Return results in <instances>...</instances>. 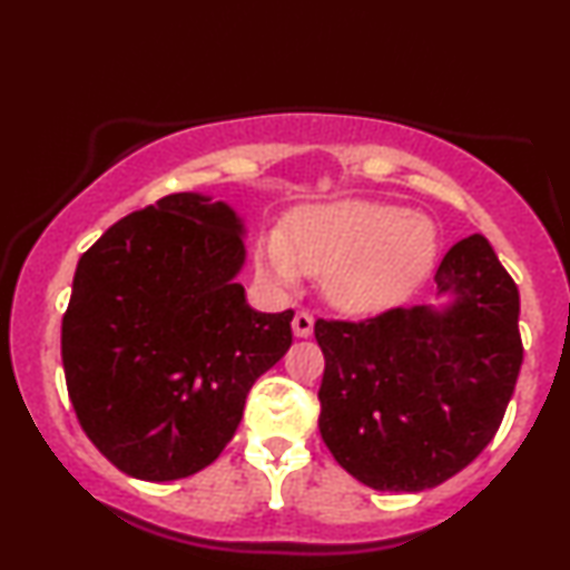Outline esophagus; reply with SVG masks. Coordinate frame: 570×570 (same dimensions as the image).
Returning <instances> with one entry per match:
<instances>
[{"label":"esophagus","instance_id":"34e87169","mask_svg":"<svg viewBox=\"0 0 570 570\" xmlns=\"http://www.w3.org/2000/svg\"><path fill=\"white\" fill-rule=\"evenodd\" d=\"M293 334H295V337H301V340H306V337H311V334H314V316H311L308 311H298V314H295Z\"/></svg>","mask_w":570,"mask_h":570}]
</instances>
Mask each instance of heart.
Segmentation results:
<instances>
[{"instance_id":"obj_1","label":"heart","mask_w":570,"mask_h":570,"mask_svg":"<svg viewBox=\"0 0 570 570\" xmlns=\"http://www.w3.org/2000/svg\"><path fill=\"white\" fill-rule=\"evenodd\" d=\"M435 256L439 233L428 217L355 199L303 209L283 236H267L256 267L277 287H293L298 269L324 277L334 306L373 314L407 298L431 275Z\"/></svg>"}]
</instances>
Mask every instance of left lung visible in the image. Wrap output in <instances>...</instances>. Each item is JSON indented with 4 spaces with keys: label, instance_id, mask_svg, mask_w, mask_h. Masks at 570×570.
<instances>
[{
    "label": "left lung",
    "instance_id": "obj_1",
    "mask_svg": "<svg viewBox=\"0 0 570 570\" xmlns=\"http://www.w3.org/2000/svg\"><path fill=\"white\" fill-rule=\"evenodd\" d=\"M441 303L314 326L324 353L318 431L373 490L420 493L480 456L517 386L519 291L485 236L435 269Z\"/></svg>",
    "mask_w": 570,
    "mask_h": 570
}]
</instances>
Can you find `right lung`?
Here are the masks:
<instances>
[{
  "label": "right lung",
  "mask_w": 570,
  "mask_h": 570,
  "mask_svg": "<svg viewBox=\"0 0 570 570\" xmlns=\"http://www.w3.org/2000/svg\"><path fill=\"white\" fill-rule=\"evenodd\" d=\"M236 209L178 191L121 217L80 256L61 361L82 431L147 482L213 464L254 381L287 353L293 311L262 314L238 283Z\"/></svg>",
  "instance_id": "1"
}]
</instances>
